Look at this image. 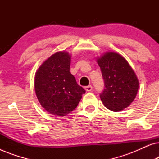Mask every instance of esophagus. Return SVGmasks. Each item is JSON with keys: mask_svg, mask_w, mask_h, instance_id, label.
Returning a JSON list of instances; mask_svg holds the SVG:
<instances>
[{"mask_svg": "<svg viewBox=\"0 0 159 159\" xmlns=\"http://www.w3.org/2000/svg\"><path fill=\"white\" fill-rule=\"evenodd\" d=\"M84 89H85V90L88 91V92H90V91L93 90V87L92 85H88V86L84 87Z\"/></svg>", "mask_w": 159, "mask_h": 159, "instance_id": "esophagus-1", "label": "esophagus"}]
</instances>
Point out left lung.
<instances>
[{
	"mask_svg": "<svg viewBox=\"0 0 159 159\" xmlns=\"http://www.w3.org/2000/svg\"><path fill=\"white\" fill-rule=\"evenodd\" d=\"M105 83L100 97L112 111H120L131 104L138 94L139 80L127 61L120 54L108 51L96 58Z\"/></svg>",
	"mask_w": 159,
	"mask_h": 159,
	"instance_id": "left-lung-1",
	"label": "left lung"
}]
</instances>
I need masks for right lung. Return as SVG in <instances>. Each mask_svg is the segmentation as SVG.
<instances>
[{"label": "right lung", "mask_w": 159, "mask_h": 159, "mask_svg": "<svg viewBox=\"0 0 159 159\" xmlns=\"http://www.w3.org/2000/svg\"><path fill=\"white\" fill-rule=\"evenodd\" d=\"M71 55L58 51L37 70L34 88L39 103L50 114L64 116L77 107L85 90L69 71Z\"/></svg>", "instance_id": "add662e5"}]
</instances>
